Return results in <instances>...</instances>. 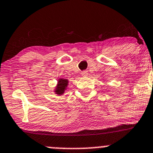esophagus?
<instances>
[{
	"mask_svg": "<svg viewBox=\"0 0 153 153\" xmlns=\"http://www.w3.org/2000/svg\"><path fill=\"white\" fill-rule=\"evenodd\" d=\"M81 75L83 77H87L88 75V72H86V71H84V72H81Z\"/></svg>",
	"mask_w": 153,
	"mask_h": 153,
	"instance_id": "34e87169",
	"label": "esophagus"
}]
</instances>
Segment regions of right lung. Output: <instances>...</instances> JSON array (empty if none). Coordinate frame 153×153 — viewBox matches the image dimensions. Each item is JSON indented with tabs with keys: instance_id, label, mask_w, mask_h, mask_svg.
<instances>
[{
	"instance_id": "right-lung-1",
	"label": "right lung",
	"mask_w": 153,
	"mask_h": 153,
	"mask_svg": "<svg viewBox=\"0 0 153 153\" xmlns=\"http://www.w3.org/2000/svg\"><path fill=\"white\" fill-rule=\"evenodd\" d=\"M68 85V80L65 79V78H59L57 81L56 86L55 87L53 92L55 94L58 95V96H62L63 95L65 91H66L67 87Z\"/></svg>"
}]
</instances>
